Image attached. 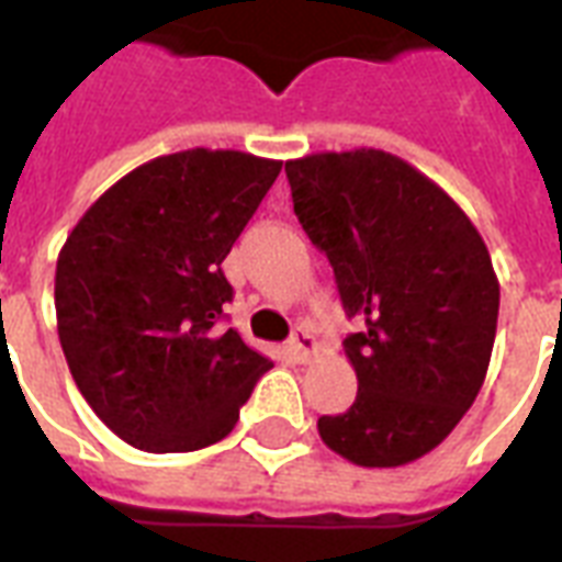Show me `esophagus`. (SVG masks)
I'll return each instance as SVG.
<instances>
[{
    "label": "esophagus",
    "mask_w": 562,
    "mask_h": 562,
    "mask_svg": "<svg viewBox=\"0 0 562 562\" xmlns=\"http://www.w3.org/2000/svg\"><path fill=\"white\" fill-rule=\"evenodd\" d=\"M291 352L297 356L300 361H308L312 356L317 352V338L312 335V329H306V326H300L297 333L291 335Z\"/></svg>",
    "instance_id": "obj_1"
}]
</instances>
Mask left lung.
Returning a JSON list of instances; mask_svg holds the SVG:
<instances>
[{
  "mask_svg": "<svg viewBox=\"0 0 562 562\" xmlns=\"http://www.w3.org/2000/svg\"><path fill=\"white\" fill-rule=\"evenodd\" d=\"M300 224L335 271L359 393L317 419L356 467H405L449 437L479 396L496 341L498 277L467 212L379 148L285 162Z\"/></svg>",
  "mask_w": 562,
  "mask_h": 562,
  "instance_id": "left-lung-1",
  "label": "left lung"
}]
</instances>
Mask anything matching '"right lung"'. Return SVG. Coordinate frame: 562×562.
Wrapping results in <instances>:
<instances>
[{"label": "right lung", "instance_id": "right-lung-1", "mask_svg": "<svg viewBox=\"0 0 562 562\" xmlns=\"http://www.w3.org/2000/svg\"><path fill=\"white\" fill-rule=\"evenodd\" d=\"M282 162L189 148L136 166L83 212L55 271L57 338L104 426L143 452L233 431L271 359L218 324L221 262Z\"/></svg>", "mask_w": 562, "mask_h": 562}]
</instances>
